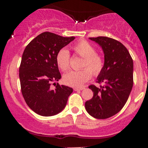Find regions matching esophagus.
Returning <instances> with one entry per match:
<instances>
[{
	"label": "esophagus",
	"instance_id": "34e87169",
	"mask_svg": "<svg viewBox=\"0 0 148 148\" xmlns=\"http://www.w3.org/2000/svg\"><path fill=\"white\" fill-rule=\"evenodd\" d=\"M84 89V87H81V88H74V91H77V92H78V91L83 90Z\"/></svg>",
	"mask_w": 148,
	"mask_h": 148
}]
</instances>
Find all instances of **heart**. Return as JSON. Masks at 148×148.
Wrapping results in <instances>:
<instances>
[{
	"label": "heart",
	"instance_id": "b5f03b06",
	"mask_svg": "<svg viewBox=\"0 0 148 148\" xmlns=\"http://www.w3.org/2000/svg\"><path fill=\"white\" fill-rule=\"evenodd\" d=\"M76 54L83 58L80 71H72L64 76L65 84L73 87H80L92 77L97 76L104 69V60L102 55L97 53L96 49L90 43L81 40L72 46ZM56 64L62 71H67L71 67V59L68 51L65 49L59 51L56 56Z\"/></svg>",
	"mask_w": 148,
	"mask_h": 148
}]
</instances>
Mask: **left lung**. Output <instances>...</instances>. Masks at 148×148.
Wrapping results in <instances>:
<instances>
[{"label":"left lung","instance_id":"8db88e82","mask_svg":"<svg viewBox=\"0 0 148 148\" xmlns=\"http://www.w3.org/2000/svg\"><path fill=\"white\" fill-rule=\"evenodd\" d=\"M102 46L104 66L97 82L89 86L93 97L85 102L87 112L97 119H107L125 106L133 86V61L122 43L106 36L89 38Z\"/></svg>","mask_w":148,"mask_h":148}]
</instances>
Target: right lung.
<instances>
[{"mask_svg": "<svg viewBox=\"0 0 148 148\" xmlns=\"http://www.w3.org/2000/svg\"><path fill=\"white\" fill-rule=\"evenodd\" d=\"M74 38L44 32L24 49L19 67L21 93L28 107L39 115L49 117L62 112L72 93V88L58 83L55 89L50 86L62 78L56 54Z\"/></svg>", "mask_w": 148, "mask_h": 148, "instance_id": "1", "label": "right lung"}]
</instances>
